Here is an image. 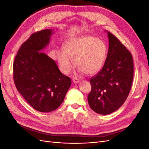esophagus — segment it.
Returning a JSON list of instances; mask_svg holds the SVG:
<instances>
[{
	"instance_id": "34e87169",
	"label": "esophagus",
	"mask_w": 149,
	"mask_h": 149,
	"mask_svg": "<svg viewBox=\"0 0 149 149\" xmlns=\"http://www.w3.org/2000/svg\"><path fill=\"white\" fill-rule=\"evenodd\" d=\"M73 81L74 83L77 84V83H79V80L78 79H77V78H74V79H73Z\"/></svg>"
}]
</instances>
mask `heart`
<instances>
[{"label":"heart","mask_w":149,"mask_h":149,"mask_svg":"<svg viewBox=\"0 0 149 149\" xmlns=\"http://www.w3.org/2000/svg\"><path fill=\"white\" fill-rule=\"evenodd\" d=\"M107 53V46L102 40L92 35H83L66 40L63 50L56 52V59L62 73L69 74L74 65L81 73L93 74L100 71Z\"/></svg>","instance_id":"1"}]
</instances>
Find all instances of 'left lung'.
Masks as SVG:
<instances>
[{
  "instance_id": "8db88e82",
  "label": "left lung",
  "mask_w": 149,
  "mask_h": 149,
  "mask_svg": "<svg viewBox=\"0 0 149 149\" xmlns=\"http://www.w3.org/2000/svg\"><path fill=\"white\" fill-rule=\"evenodd\" d=\"M109 48L102 70L90 80L88 96L91 109L96 113H112L123 104L131 89L134 63L131 53L114 35L107 31Z\"/></svg>"
}]
</instances>
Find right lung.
Masks as SVG:
<instances>
[{"label": "right lung", "instance_id": "1", "mask_svg": "<svg viewBox=\"0 0 149 149\" xmlns=\"http://www.w3.org/2000/svg\"><path fill=\"white\" fill-rule=\"evenodd\" d=\"M54 32L46 29L33 33L22 45L13 65L18 91L31 107L42 112L56 109L71 84L55 61L41 52L49 44Z\"/></svg>", "mask_w": 149, "mask_h": 149}]
</instances>
